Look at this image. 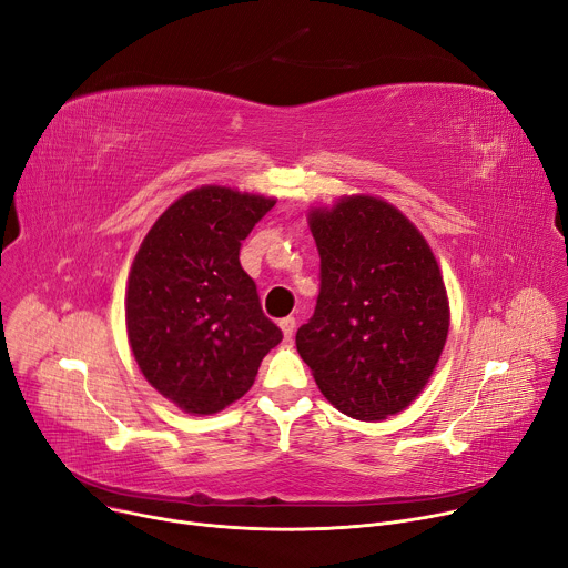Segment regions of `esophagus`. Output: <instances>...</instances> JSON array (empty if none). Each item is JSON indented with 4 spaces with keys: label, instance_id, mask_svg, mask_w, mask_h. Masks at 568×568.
<instances>
[{
    "label": "esophagus",
    "instance_id": "34e87169",
    "mask_svg": "<svg viewBox=\"0 0 568 568\" xmlns=\"http://www.w3.org/2000/svg\"><path fill=\"white\" fill-rule=\"evenodd\" d=\"M280 327L284 332V341H291L293 338V332H295V318L293 316H286L280 321Z\"/></svg>",
    "mask_w": 568,
    "mask_h": 568
}]
</instances>
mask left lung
Masks as SVG:
<instances>
[{"mask_svg":"<svg viewBox=\"0 0 568 568\" xmlns=\"http://www.w3.org/2000/svg\"><path fill=\"white\" fill-rule=\"evenodd\" d=\"M316 312L295 334L323 396L345 416L382 420L425 388L448 338L439 264L394 204L371 195L314 209Z\"/></svg>","mask_w":568,"mask_h":568,"instance_id":"8db88e82","label":"left lung"}]
</instances>
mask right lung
Returning a JSON list of instances; mask_svg holds the SVG:
<instances>
[{
  "instance_id": "obj_1",
  "label": "right lung",
  "mask_w": 568,
  "mask_h": 568,
  "mask_svg": "<svg viewBox=\"0 0 568 568\" xmlns=\"http://www.w3.org/2000/svg\"><path fill=\"white\" fill-rule=\"evenodd\" d=\"M273 197L202 186L172 202L134 258L126 336L145 379L186 414L209 416L245 396L282 341L239 252Z\"/></svg>"
}]
</instances>
